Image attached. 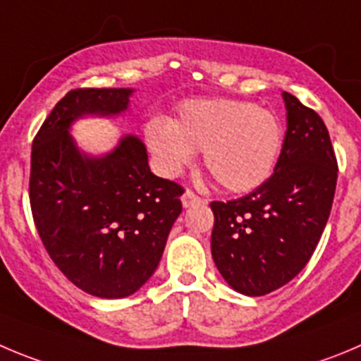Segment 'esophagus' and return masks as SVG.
Here are the masks:
<instances>
[{
	"instance_id": "1",
	"label": "esophagus",
	"mask_w": 361,
	"mask_h": 361,
	"mask_svg": "<svg viewBox=\"0 0 361 361\" xmlns=\"http://www.w3.org/2000/svg\"><path fill=\"white\" fill-rule=\"evenodd\" d=\"M201 197L196 196L192 190H185L183 196H181V204H183V208H190L194 207V204H200L201 203Z\"/></svg>"
}]
</instances>
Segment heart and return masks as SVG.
Returning a JSON list of instances; mask_svg holds the SVG:
<instances>
[{"label": "heart", "mask_w": 361, "mask_h": 361, "mask_svg": "<svg viewBox=\"0 0 361 361\" xmlns=\"http://www.w3.org/2000/svg\"><path fill=\"white\" fill-rule=\"evenodd\" d=\"M147 149L164 176H178L203 149L204 167L224 190L242 194L271 176L283 130L278 117L249 101H185L174 121L153 117L144 128Z\"/></svg>", "instance_id": "1"}]
</instances>
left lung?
<instances>
[{"instance_id": "left-lung-1", "label": "left lung", "mask_w": 361, "mask_h": 361, "mask_svg": "<svg viewBox=\"0 0 361 361\" xmlns=\"http://www.w3.org/2000/svg\"><path fill=\"white\" fill-rule=\"evenodd\" d=\"M287 131L274 174L240 200L214 201L212 258L238 294L265 295L305 269L331 212L336 158L328 128L283 92Z\"/></svg>"}]
</instances>
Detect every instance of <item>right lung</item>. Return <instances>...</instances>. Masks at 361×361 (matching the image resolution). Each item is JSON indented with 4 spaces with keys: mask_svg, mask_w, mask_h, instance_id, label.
<instances>
[{
    "mask_svg": "<svg viewBox=\"0 0 361 361\" xmlns=\"http://www.w3.org/2000/svg\"><path fill=\"white\" fill-rule=\"evenodd\" d=\"M133 92L71 90L32 146L30 204L40 240L69 281L103 299L128 298L153 276L181 214L183 188L151 173L137 135L101 154L71 135L80 119L126 114Z\"/></svg>",
    "mask_w": 361,
    "mask_h": 361,
    "instance_id": "right-lung-1",
    "label": "right lung"
}]
</instances>
